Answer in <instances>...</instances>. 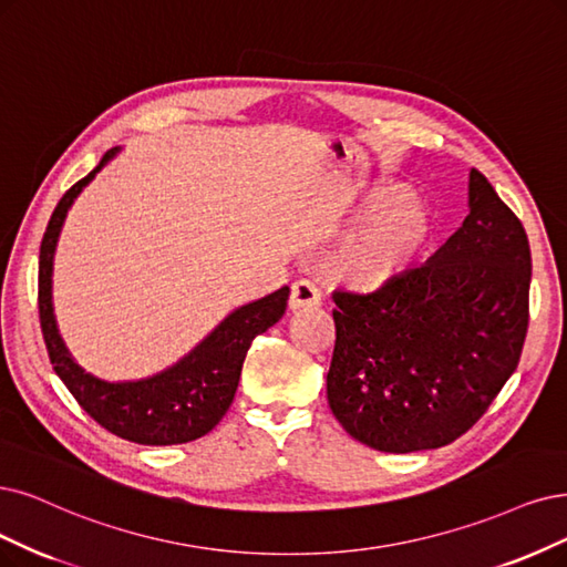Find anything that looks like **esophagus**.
<instances>
[{"label": "esophagus", "mask_w": 567, "mask_h": 567, "mask_svg": "<svg viewBox=\"0 0 567 567\" xmlns=\"http://www.w3.org/2000/svg\"><path fill=\"white\" fill-rule=\"evenodd\" d=\"M320 306V291L308 280H297L289 291V310H310Z\"/></svg>", "instance_id": "1"}]
</instances>
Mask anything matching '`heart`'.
I'll return each mask as SVG.
<instances>
[{
	"label": "heart",
	"mask_w": 567,
	"mask_h": 567,
	"mask_svg": "<svg viewBox=\"0 0 567 567\" xmlns=\"http://www.w3.org/2000/svg\"><path fill=\"white\" fill-rule=\"evenodd\" d=\"M362 217L327 259V276L352 291H379L421 259L432 236L427 205L409 194L404 184H379L358 205Z\"/></svg>",
	"instance_id": "obj_1"
}]
</instances>
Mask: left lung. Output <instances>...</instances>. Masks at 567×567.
I'll use <instances>...</instances> for the list:
<instances>
[{"label": "left lung", "instance_id": "left-lung-1", "mask_svg": "<svg viewBox=\"0 0 567 567\" xmlns=\"http://www.w3.org/2000/svg\"><path fill=\"white\" fill-rule=\"evenodd\" d=\"M467 207L421 268L373 295H333L327 400L343 430L375 451L455 442L516 371L528 331V236L474 167Z\"/></svg>", "mask_w": 567, "mask_h": 567}]
</instances>
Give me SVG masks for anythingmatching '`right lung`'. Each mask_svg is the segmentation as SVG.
<instances>
[{
    "label": "right lung",
    "instance_id": "1",
    "mask_svg": "<svg viewBox=\"0 0 567 567\" xmlns=\"http://www.w3.org/2000/svg\"><path fill=\"white\" fill-rule=\"evenodd\" d=\"M114 146L93 171L60 198L39 249V320L49 358L74 400L112 434L144 446L186 444L213 430L234 402L245 354L259 333L276 324L287 308L289 287L230 310L228 316L175 364L135 381H104L83 369L62 341L53 312V259L70 207L104 165L116 158Z\"/></svg>",
    "mask_w": 567,
    "mask_h": 567
}]
</instances>
